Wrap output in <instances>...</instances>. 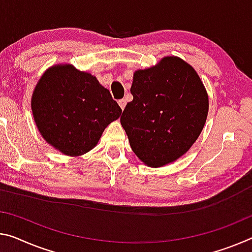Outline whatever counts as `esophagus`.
Here are the masks:
<instances>
[{
  "label": "esophagus",
  "mask_w": 252,
  "mask_h": 252,
  "mask_svg": "<svg viewBox=\"0 0 252 252\" xmlns=\"http://www.w3.org/2000/svg\"><path fill=\"white\" fill-rule=\"evenodd\" d=\"M119 105H120V107H121V109L123 110L125 109V106H126V101L125 98H122V99H119Z\"/></svg>",
  "instance_id": "1"
}]
</instances>
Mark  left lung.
<instances>
[{
  "instance_id": "8db88e82",
  "label": "left lung",
  "mask_w": 252,
  "mask_h": 252,
  "mask_svg": "<svg viewBox=\"0 0 252 252\" xmlns=\"http://www.w3.org/2000/svg\"><path fill=\"white\" fill-rule=\"evenodd\" d=\"M133 99L123 110L121 125L133 153L146 165L161 167L189 149L201 134L209 97L196 71L177 57L138 70Z\"/></svg>"
}]
</instances>
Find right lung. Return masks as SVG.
Masks as SVG:
<instances>
[{
	"label": "right lung",
	"instance_id": "obj_1",
	"mask_svg": "<svg viewBox=\"0 0 252 252\" xmlns=\"http://www.w3.org/2000/svg\"><path fill=\"white\" fill-rule=\"evenodd\" d=\"M31 107L45 140L68 156L93 149L105 127L122 112L96 77L71 65L51 67L42 75Z\"/></svg>",
	"mask_w": 252,
	"mask_h": 252
}]
</instances>
